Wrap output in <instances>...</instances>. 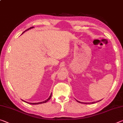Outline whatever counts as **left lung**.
I'll use <instances>...</instances> for the list:
<instances>
[{"mask_svg":"<svg viewBox=\"0 0 123 123\" xmlns=\"http://www.w3.org/2000/svg\"><path fill=\"white\" fill-rule=\"evenodd\" d=\"M77 101H78V100H77ZM78 101L79 102V101ZM79 103H80V102L79 101ZM97 103V101H96V102H92V103H91V104H94V103ZM85 104H89V103H85Z\"/></svg>","mask_w":123,"mask_h":123,"instance_id":"8db88e82","label":"left lung"}]
</instances>
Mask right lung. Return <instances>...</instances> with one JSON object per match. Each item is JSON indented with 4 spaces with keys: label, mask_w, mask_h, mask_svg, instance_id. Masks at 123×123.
Wrapping results in <instances>:
<instances>
[{
    "label": "right lung",
    "mask_w": 123,
    "mask_h": 123,
    "mask_svg": "<svg viewBox=\"0 0 123 123\" xmlns=\"http://www.w3.org/2000/svg\"><path fill=\"white\" fill-rule=\"evenodd\" d=\"M34 28V26L31 27V28H29V29H27V30H26L25 31H27V30H29V29H32V28ZM25 31H24L23 32V33H22V34H23V33H24ZM51 95H52V94L51 93V94H50V97L48 98V99H47V100H45V101H42V102H39V103H28V102H26V101H24V100H23V101H24V102H26V103H28V104H32V105H36V104H43V103H46V102H47L48 101H49V100L50 99V98H51Z\"/></svg>",
    "instance_id": "obj_1"
}]
</instances>
